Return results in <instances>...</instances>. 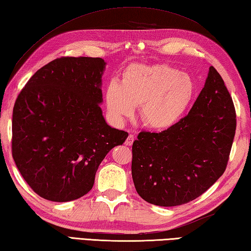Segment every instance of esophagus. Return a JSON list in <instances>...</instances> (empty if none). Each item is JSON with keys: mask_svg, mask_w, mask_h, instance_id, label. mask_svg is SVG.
I'll return each instance as SVG.
<instances>
[{"mask_svg": "<svg viewBox=\"0 0 251 251\" xmlns=\"http://www.w3.org/2000/svg\"><path fill=\"white\" fill-rule=\"evenodd\" d=\"M134 139H135V136L133 134H129L128 137H127L126 140H125V145L126 146H131L134 143Z\"/></svg>", "mask_w": 251, "mask_h": 251, "instance_id": "1", "label": "esophagus"}]
</instances>
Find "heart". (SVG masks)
<instances>
[{
    "label": "heart",
    "mask_w": 251,
    "mask_h": 251,
    "mask_svg": "<svg viewBox=\"0 0 251 251\" xmlns=\"http://www.w3.org/2000/svg\"><path fill=\"white\" fill-rule=\"evenodd\" d=\"M192 78L167 65H133L123 74L121 84L107 86L105 100L117 122L139 106L140 118L149 128L163 130L176 124L194 97Z\"/></svg>",
    "instance_id": "heart-1"
}]
</instances>
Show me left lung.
I'll list each match as a JSON object with an SVG mask.
<instances>
[{
    "mask_svg": "<svg viewBox=\"0 0 251 251\" xmlns=\"http://www.w3.org/2000/svg\"><path fill=\"white\" fill-rule=\"evenodd\" d=\"M236 131L233 99L209 67L188 115L159 133L140 131L131 152V176L146 202L177 206L193 201L225 172Z\"/></svg>",
    "mask_w": 251,
    "mask_h": 251,
    "instance_id": "obj_1",
    "label": "left lung"
}]
</instances>
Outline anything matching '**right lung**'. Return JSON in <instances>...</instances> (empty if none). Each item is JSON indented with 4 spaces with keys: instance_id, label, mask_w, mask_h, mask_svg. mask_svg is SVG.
Returning <instances> with one entry per match:
<instances>
[{
    "instance_id": "add662e5",
    "label": "right lung",
    "mask_w": 251,
    "mask_h": 251,
    "mask_svg": "<svg viewBox=\"0 0 251 251\" xmlns=\"http://www.w3.org/2000/svg\"><path fill=\"white\" fill-rule=\"evenodd\" d=\"M102 58L61 57L27 81L13 108L12 156L31 190L68 202L92 189L100 163L128 134L102 115Z\"/></svg>"
}]
</instances>
